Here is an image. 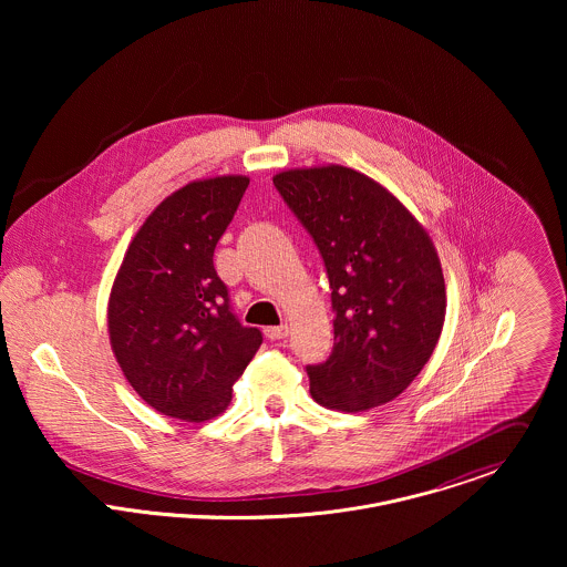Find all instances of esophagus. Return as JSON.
<instances>
[{"label": "esophagus", "mask_w": 567, "mask_h": 567, "mask_svg": "<svg viewBox=\"0 0 567 567\" xmlns=\"http://www.w3.org/2000/svg\"><path fill=\"white\" fill-rule=\"evenodd\" d=\"M264 333H266V338H268V340H281V338H286V336H288V324L266 327V329H264Z\"/></svg>", "instance_id": "esophagus-1"}]
</instances>
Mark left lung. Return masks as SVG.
I'll use <instances>...</instances> for the list:
<instances>
[{"instance_id":"8db88e82","label":"left lung","mask_w":567,"mask_h":567,"mask_svg":"<svg viewBox=\"0 0 567 567\" xmlns=\"http://www.w3.org/2000/svg\"><path fill=\"white\" fill-rule=\"evenodd\" d=\"M323 257L333 349L308 364L319 404L360 412L395 400L430 360L445 321V281L425 229L369 176L342 167L272 178Z\"/></svg>"}]
</instances>
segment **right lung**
<instances>
[{"instance_id": "obj_1", "label": "right lung", "mask_w": 567, "mask_h": 567, "mask_svg": "<svg viewBox=\"0 0 567 567\" xmlns=\"http://www.w3.org/2000/svg\"><path fill=\"white\" fill-rule=\"evenodd\" d=\"M246 176L196 181L167 196L128 246L109 299L113 353L137 395L167 416L220 414L261 344L214 268Z\"/></svg>"}]
</instances>
